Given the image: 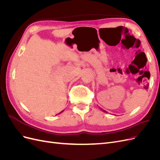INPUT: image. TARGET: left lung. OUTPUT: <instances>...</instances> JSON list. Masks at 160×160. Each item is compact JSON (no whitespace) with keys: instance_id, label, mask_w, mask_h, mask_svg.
Masks as SVG:
<instances>
[{"instance_id":"obj_1","label":"left lung","mask_w":160,"mask_h":160,"mask_svg":"<svg viewBox=\"0 0 160 160\" xmlns=\"http://www.w3.org/2000/svg\"><path fill=\"white\" fill-rule=\"evenodd\" d=\"M101 111H103V112H104V113H108V112H107V111H105L104 109H101Z\"/></svg>"}]
</instances>
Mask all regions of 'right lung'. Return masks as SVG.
Masks as SVG:
<instances>
[{"mask_svg":"<svg viewBox=\"0 0 160 160\" xmlns=\"http://www.w3.org/2000/svg\"><path fill=\"white\" fill-rule=\"evenodd\" d=\"M63 111H64V110H63ZM61 111V112H60L59 113H58V114H60V113H62V111Z\"/></svg>","mask_w":160,"mask_h":160,"instance_id":"add662e5","label":"right lung"}]
</instances>
